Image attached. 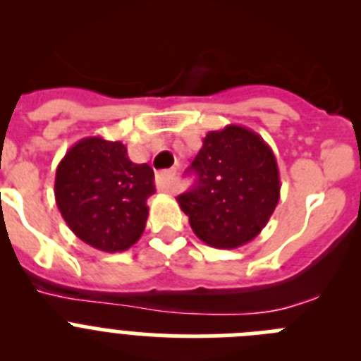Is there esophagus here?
<instances>
[{
	"label": "esophagus",
	"instance_id": "obj_1",
	"mask_svg": "<svg viewBox=\"0 0 361 361\" xmlns=\"http://www.w3.org/2000/svg\"><path fill=\"white\" fill-rule=\"evenodd\" d=\"M173 177H175V168L171 170H164L161 173H157V178H155V183H157V188L161 191H166V193H170L173 190Z\"/></svg>",
	"mask_w": 361,
	"mask_h": 361
}]
</instances>
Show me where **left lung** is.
<instances>
[{
	"label": "left lung",
	"mask_w": 361,
	"mask_h": 361,
	"mask_svg": "<svg viewBox=\"0 0 361 361\" xmlns=\"http://www.w3.org/2000/svg\"><path fill=\"white\" fill-rule=\"evenodd\" d=\"M190 170L197 183L177 202L204 244L235 250L266 228L280 199V175L258 133L238 124L209 132Z\"/></svg>",
	"instance_id": "8db88e82"
}]
</instances>
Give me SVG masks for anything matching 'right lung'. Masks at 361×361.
<instances>
[{
	"label": "right lung",
	"mask_w": 361,
	"mask_h": 361,
	"mask_svg": "<svg viewBox=\"0 0 361 361\" xmlns=\"http://www.w3.org/2000/svg\"><path fill=\"white\" fill-rule=\"evenodd\" d=\"M153 170L103 137L78 141L57 164L54 195L73 235L106 253L128 250L146 228Z\"/></svg>",
	"instance_id": "1"
}]
</instances>
